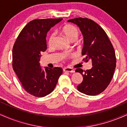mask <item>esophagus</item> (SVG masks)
Masks as SVG:
<instances>
[{"label": "esophagus", "instance_id": "1", "mask_svg": "<svg viewBox=\"0 0 127 127\" xmlns=\"http://www.w3.org/2000/svg\"><path fill=\"white\" fill-rule=\"evenodd\" d=\"M63 71L64 72H70V73H74L75 72V70L73 68H72L70 67H65L63 68Z\"/></svg>", "mask_w": 127, "mask_h": 127}]
</instances>
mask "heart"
Masks as SVG:
<instances>
[{
  "label": "heart",
  "mask_w": 127,
  "mask_h": 127,
  "mask_svg": "<svg viewBox=\"0 0 127 127\" xmlns=\"http://www.w3.org/2000/svg\"><path fill=\"white\" fill-rule=\"evenodd\" d=\"M62 32L65 36L70 41L74 42L78 38L80 34V32L78 28L72 24H66L62 27ZM54 33H51L48 39V45L49 46H52L53 45L54 39ZM67 57H64L66 58Z\"/></svg>",
  "instance_id": "heart-1"
}]
</instances>
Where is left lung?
Returning a JSON list of instances; mask_svg holds the SVG:
<instances>
[{
    "label": "left lung",
    "mask_w": 127,
    "mask_h": 127,
    "mask_svg": "<svg viewBox=\"0 0 127 127\" xmlns=\"http://www.w3.org/2000/svg\"><path fill=\"white\" fill-rule=\"evenodd\" d=\"M68 22L76 24L84 36L83 60L92 62L91 69H76L82 75V82L77 86L79 91L95 95L106 90L110 84L116 67V55L111 42L104 30L97 23L87 18H76Z\"/></svg>",
    "instance_id": "1"
}]
</instances>
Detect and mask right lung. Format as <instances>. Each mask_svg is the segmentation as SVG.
Masks as SVG:
<instances>
[{
  "label": "right lung",
  "instance_id": "add662e5",
  "mask_svg": "<svg viewBox=\"0 0 127 127\" xmlns=\"http://www.w3.org/2000/svg\"><path fill=\"white\" fill-rule=\"evenodd\" d=\"M62 18L36 19L20 33L12 49V67L23 88L29 94L43 97L54 90L63 73L61 67L42 69L41 53L47 49L46 33Z\"/></svg>",
  "mask_w": 127,
  "mask_h": 127
}]
</instances>
